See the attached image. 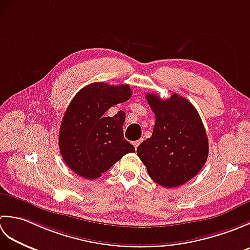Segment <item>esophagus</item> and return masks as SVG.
Masks as SVG:
<instances>
[{
	"label": "esophagus",
	"instance_id": "esophagus-1",
	"mask_svg": "<svg viewBox=\"0 0 250 250\" xmlns=\"http://www.w3.org/2000/svg\"><path fill=\"white\" fill-rule=\"evenodd\" d=\"M142 139L141 140H139V141H135V142H133V145H134V147H135V149H137V147H139V145L141 144L142 143Z\"/></svg>",
	"mask_w": 250,
	"mask_h": 250
}]
</instances>
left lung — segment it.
Segmentation results:
<instances>
[{
    "label": "left lung",
    "instance_id": "8db88e82",
    "mask_svg": "<svg viewBox=\"0 0 250 250\" xmlns=\"http://www.w3.org/2000/svg\"><path fill=\"white\" fill-rule=\"evenodd\" d=\"M156 115L152 135L137 147V156L149 176L164 188L189 182L208 157V139L198 110L187 99L174 93L162 100L146 94Z\"/></svg>",
    "mask_w": 250,
    "mask_h": 250
}]
</instances>
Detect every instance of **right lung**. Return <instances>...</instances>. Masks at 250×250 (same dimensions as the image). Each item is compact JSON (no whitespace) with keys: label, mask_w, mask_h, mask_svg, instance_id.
Wrapping results in <instances>:
<instances>
[{"label":"right lung","mask_w":250,"mask_h":250,"mask_svg":"<svg viewBox=\"0 0 250 250\" xmlns=\"http://www.w3.org/2000/svg\"><path fill=\"white\" fill-rule=\"evenodd\" d=\"M131 95L129 84L93 83L73 98L61 122L59 148L74 173L87 179L99 178L126 153L135 151L124 137V111L114 117L104 115Z\"/></svg>","instance_id":"obj_1"}]
</instances>
